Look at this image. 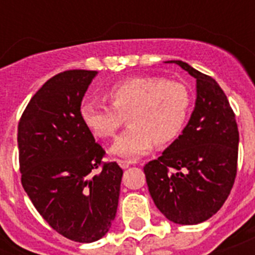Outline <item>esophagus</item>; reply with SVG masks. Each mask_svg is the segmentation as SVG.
<instances>
[{"label":"esophagus","mask_w":255,"mask_h":255,"mask_svg":"<svg viewBox=\"0 0 255 255\" xmlns=\"http://www.w3.org/2000/svg\"><path fill=\"white\" fill-rule=\"evenodd\" d=\"M118 164H119L120 167L123 168V169H127V168L131 165V163H129V161H124V160H118Z\"/></svg>","instance_id":"obj_1"}]
</instances>
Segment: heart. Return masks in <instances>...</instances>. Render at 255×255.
Instances as JSON below:
<instances>
[{
	"instance_id": "obj_1",
	"label": "heart",
	"mask_w": 255,
	"mask_h": 255,
	"mask_svg": "<svg viewBox=\"0 0 255 255\" xmlns=\"http://www.w3.org/2000/svg\"><path fill=\"white\" fill-rule=\"evenodd\" d=\"M110 106L83 102L79 118L92 136H115L124 118L131 127L115 140L110 153L127 160L147 155L157 141L168 144L180 136L192 108L188 88L159 77H133L118 82L104 92Z\"/></svg>"
}]
</instances>
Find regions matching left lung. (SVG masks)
Listing matches in <instances>:
<instances>
[{
	"instance_id": "left-lung-1",
	"label": "left lung",
	"mask_w": 255,
	"mask_h": 255,
	"mask_svg": "<svg viewBox=\"0 0 255 255\" xmlns=\"http://www.w3.org/2000/svg\"><path fill=\"white\" fill-rule=\"evenodd\" d=\"M196 79V103L182 133L144 167L157 209L174 224L197 225L220 210L237 174L240 133L236 116L217 82L182 61Z\"/></svg>"
}]
</instances>
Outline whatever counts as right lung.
Returning a JSON list of instances; mask_svg holds the SVG:
<instances>
[{
	"instance_id": "obj_1",
	"label": "right lung",
	"mask_w": 255,
	"mask_h": 255,
	"mask_svg": "<svg viewBox=\"0 0 255 255\" xmlns=\"http://www.w3.org/2000/svg\"><path fill=\"white\" fill-rule=\"evenodd\" d=\"M98 71L69 70L46 82L18 124L22 186L43 220L71 241L90 244L115 220L123 170L102 165L103 148L79 118Z\"/></svg>"
}]
</instances>
